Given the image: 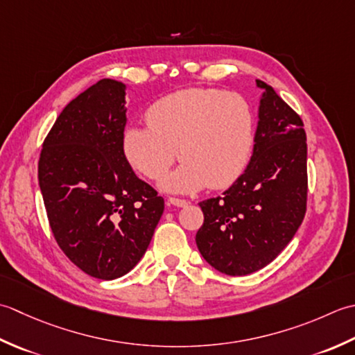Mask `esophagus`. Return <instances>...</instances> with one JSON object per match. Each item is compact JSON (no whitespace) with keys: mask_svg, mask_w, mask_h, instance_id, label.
<instances>
[{"mask_svg":"<svg viewBox=\"0 0 355 355\" xmlns=\"http://www.w3.org/2000/svg\"><path fill=\"white\" fill-rule=\"evenodd\" d=\"M168 204L175 205V207H187L188 202L185 199H178V198H170L168 199Z\"/></svg>","mask_w":355,"mask_h":355,"instance_id":"34e87169","label":"esophagus"}]
</instances>
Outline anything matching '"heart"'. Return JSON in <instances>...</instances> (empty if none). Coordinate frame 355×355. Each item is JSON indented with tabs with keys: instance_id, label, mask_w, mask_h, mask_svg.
I'll return each instance as SVG.
<instances>
[{
	"instance_id": "heart-1",
	"label": "heart",
	"mask_w": 355,
	"mask_h": 355,
	"mask_svg": "<svg viewBox=\"0 0 355 355\" xmlns=\"http://www.w3.org/2000/svg\"><path fill=\"white\" fill-rule=\"evenodd\" d=\"M147 124L124 130L122 146L132 167L148 179L162 178L168 191L219 190L242 175L254 146V113L234 92L185 89L161 98L147 110Z\"/></svg>"
}]
</instances>
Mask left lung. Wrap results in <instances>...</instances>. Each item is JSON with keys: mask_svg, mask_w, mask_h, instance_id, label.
I'll return each mask as SVG.
<instances>
[{"mask_svg": "<svg viewBox=\"0 0 355 355\" xmlns=\"http://www.w3.org/2000/svg\"><path fill=\"white\" fill-rule=\"evenodd\" d=\"M263 90L252 156L222 196L202 200L196 234L202 257L228 276H247L276 259L305 218L306 133L300 116L271 85Z\"/></svg>", "mask_w": 355, "mask_h": 355, "instance_id": "1", "label": "left lung"}]
</instances>
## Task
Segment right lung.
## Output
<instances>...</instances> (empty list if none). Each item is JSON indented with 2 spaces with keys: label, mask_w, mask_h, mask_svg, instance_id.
I'll return each instance as SVG.
<instances>
[{
  "label": "right lung",
  "mask_w": 355,
  "mask_h": 355,
  "mask_svg": "<svg viewBox=\"0 0 355 355\" xmlns=\"http://www.w3.org/2000/svg\"><path fill=\"white\" fill-rule=\"evenodd\" d=\"M125 124V84L101 79L56 118L38 162L56 243L79 270L103 280L135 268L164 213V199L127 161Z\"/></svg>",
  "instance_id": "right-lung-1"
}]
</instances>
